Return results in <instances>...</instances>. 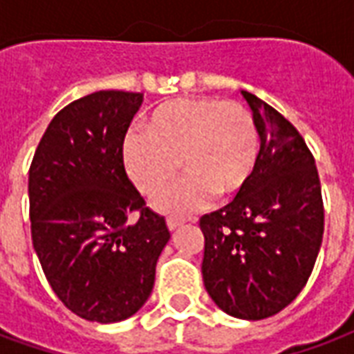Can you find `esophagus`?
<instances>
[{"label":"esophagus","instance_id":"esophagus-1","mask_svg":"<svg viewBox=\"0 0 354 354\" xmlns=\"http://www.w3.org/2000/svg\"><path fill=\"white\" fill-rule=\"evenodd\" d=\"M185 223V220H180V218H169L167 220V225H169L170 231H176L178 227H182Z\"/></svg>","mask_w":354,"mask_h":354}]
</instances>
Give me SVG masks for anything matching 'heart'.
<instances>
[{
  "mask_svg": "<svg viewBox=\"0 0 354 354\" xmlns=\"http://www.w3.org/2000/svg\"><path fill=\"white\" fill-rule=\"evenodd\" d=\"M147 131L127 132L121 146L132 184L155 195L176 178L182 182L161 193L153 205L167 214L205 207L218 193L233 197L252 178L260 153V132L252 111L241 102L214 96H185L165 102L149 113Z\"/></svg>",
  "mask_w": 354,
  "mask_h": 354,
  "instance_id": "obj_1",
  "label": "heart"
}]
</instances>
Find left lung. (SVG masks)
<instances>
[{
    "mask_svg": "<svg viewBox=\"0 0 354 354\" xmlns=\"http://www.w3.org/2000/svg\"><path fill=\"white\" fill-rule=\"evenodd\" d=\"M260 132L252 178L237 197L199 220L203 281L231 317H273L301 292L319 256L324 205L319 170L288 119L243 91Z\"/></svg>",
    "mask_w": 354,
    "mask_h": 354,
    "instance_id": "obj_1",
    "label": "left lung"
}]
</instances>
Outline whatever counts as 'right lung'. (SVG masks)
<instances>
[{
    "label": "right lung",
    "mask_w": 354,
    "mask_h": 354,
    "mask_svg": "<svg viewBox=\"0 0 354 354\" xmlns=\"http://www.w3.org/2000/svg\"><path fill=\"white\" fill-rule=\"evenodd\" d=\"M142 100L127 91L73 100L53 117L30 165L32 243L43 273L70 311L100 324L129 319L146 304L170 239L121 153Z\"/></svg>",
    "instance_id": "1"
}]
</instances>
